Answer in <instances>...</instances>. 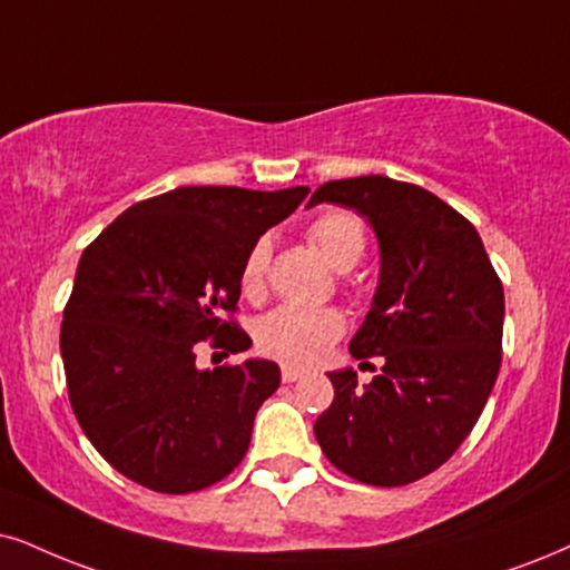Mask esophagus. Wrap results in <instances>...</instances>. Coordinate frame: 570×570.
<instances>
[{"label":"esophagus","mask_w":570,"mask_h":570,"mask_svg":"<svg viewBox=\"0 0 570 570\" xmlns=\"http://www.w3.org/2000/svg\"><path fill=\"white\" fill-rule=\"evenodd\" d=\"M281 379H284V384H294V381L302 379V371L292 368V365H284V368H281Z\"/></svg>","instance_id":"obj_1"}]
</instances>
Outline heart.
<instances>
[{
    "label": "heart",
    "instance_id": "heart-1",
    "mask_svg": "<svg viewBox=\"0 0 570 570\" xmlns=\"http://www.w3.org/2000/svg\"><path fill=\"white\" fill-rule=\"evenodd\" d=\"M307 239L336 271L355 268L365 252V226L355 213L328 210L307 226ZM268 242H255L242 265L244 294H261L268 273ZM347 321L334 307L281 305L263 315L255 326V344L265 357L286 365L321 363L344 334Z\"/></svg>",
    "mask_w": 570,
    "mask_h": 570
}]
</instances>
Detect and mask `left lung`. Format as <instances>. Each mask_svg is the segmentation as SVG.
I'll return each mask as SVG.
<instances>
[{
  "instance_id": "obj_1",
  "label": "left lung",
  "mask_w": 570,
  "mask_h": 570,
  "mask_svg": "<svg viewBox=\"0 0 570 570\" xmlns=\"http://www.w3.org/2000/svg\"><path fill=\"white\" fill-rule=\"evenodd\" d=\"M321 202L352 207L379 236V289L350 352L384 357V368L363 389L352 368L328 373L334 402L315 439L350 479L413 484L455 455L492 394L502 281L473 223L421 186L342 178L318 186L307 207Z\"/></svg>"
}]
</instances>
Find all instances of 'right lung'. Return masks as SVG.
I'll return each mask as SVG.
<instances>
[{
    "label": "right lung",
    "mask_w": 570,
    "mask_h": 570,
    "mask_svg": "<svg viewBox=\"0 0 570 570\" xmlns=\"http://www.w3.org/2000/svg\"><path fill=\"white\" fill-rule=\"evenodd\" d=\"M307 186L252 191L181 186L136 202L83 249L62 313L68 397L115 471L163 494L226 479L281 384L271 360L197 368V350L244 352L242 265L292 215Z\"/></svg>",
    "instance_id": "right-lung-1"
}]
</instances>
